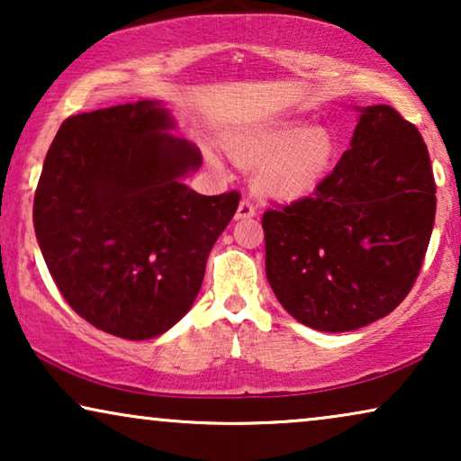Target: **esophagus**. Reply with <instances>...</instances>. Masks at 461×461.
I'll return each mask as SVG.
<instances>
[{"label": "esophagus", "instance_id": "34e87169", "mask_svg": "<svg viewBox=\"0 0 461 461\" xmlns=\"http://www.w3.org/2000/svg\"><path fill=\"white\" fill-rule=\"evenodd\" d=\"M256 216V207L251 203L249 199H241L239 201V207H237V213L235 218L237 220H245V218H254Z\"/></svg>", "mask_w": 461, "mask_h": 461}]
</instances>
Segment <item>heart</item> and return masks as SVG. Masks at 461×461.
<instances>
[{
	"instance_id": "b5f03b06",
	"label": "heart",
	"mask_w": 461,
	"mask_h": 461,
	"mask_svg": "<svg viewBox=\"0 0 461 461\" xmlns=\"http://www.w3.org/2000/svg\"><path fill=\"white\" fill-rule=\"evenodd\" d=\"M226 149L245 166L260 163L258 188L283 201L312 193L330 176L338 157V142L330 130L323 125L304 128L302 123L239 130L229 136Z\"/></svg>"
}]
</instances>
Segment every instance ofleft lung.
<instances>
[{
	"instance_id": "1",
	"label": "left lung",
	"mask_w": 461,
	"mask_h": 461,
	"mask_svg": "<svg viewBox=\"0 0 461 461\" xmlns=\"http://www.w3.org/2000/svg\"><path fill=\"white\" fill-rule=\"evenodd\" d=\"M358 111L350 149L311 197L262 216L270 287L319 331L358 330L407 298L437 212L418 128L388 104Z\"/></svg>"
}]
</instances>
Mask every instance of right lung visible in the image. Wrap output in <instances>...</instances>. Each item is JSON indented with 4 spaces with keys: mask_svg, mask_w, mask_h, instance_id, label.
I'll return each instance as SVG.
<instances>
[{
    "mask_svg": "<svg viewBox=\"0 0 461 461\" xmlns=\"http://www.w3.org/2000/svg\"><path fill=\"white\" fill-rule=\"evenodd\" d=\"M155 100L65 119L37 182L33 224L67 304L111 336H161L191 311L241 194L182 185L201 166Z\"/></svg>",
    "mask_w": 461,
    "mask_h": 461,
    "instance_id": "obj_1",
    "label": "right lung"
}]
</instances>
